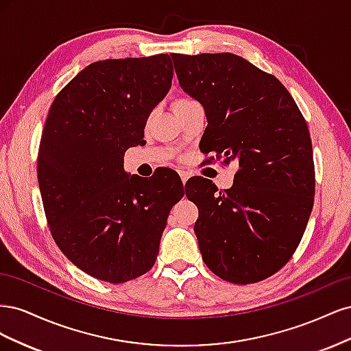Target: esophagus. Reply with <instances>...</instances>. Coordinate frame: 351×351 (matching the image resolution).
I'll return each mask as SVG.
<instances>
[{"label":"esophagus","mask_w":351,"mask_h":351,"mask_svg":"<svg viewBox=\"0 0 351 351\" xmlns=\"http://www.w3.org/2000/svg\"><path fill=\"white\" fill-rule=\"evenodd\" d=\"M178 174H180V177H182V182H183V184L186 186L187 180H189V173H186V171H178Z\"/></svg>","instance_id":"obj_1"}]
</instances>
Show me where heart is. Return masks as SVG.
<instances>
[{
    "mask_svg": "<svg viewBox=\"0 0 351 351\" xmlns=\"http://www.w3.org/2000/svg\"><path fill=\"white\" fill-rule=\"evenodd\" d=\"M193 104H196V101L192 99V98H189V97H177V98L173 99L171 107H173V111L177 112L180 110H184V108L190 107V105H193Z\"/></svg>",
    "mask_w": 351,
    "mask_h": 351,
    "instance_id": "heart-1",
    "label": "heart"
}]
</instances>
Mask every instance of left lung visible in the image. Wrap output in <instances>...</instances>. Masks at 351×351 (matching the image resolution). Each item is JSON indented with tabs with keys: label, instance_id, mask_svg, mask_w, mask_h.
Masks as SVG:
<instances>
[{
	"label": "left lung",
	"instance_id": "8db88e82",
	"mask_svg": "<svg viewBox=\"0 0 351 351\" xmlns=\"http://www.w3.org/2000/svg\"><path fill=\"white\" fill-rule=\"evenodd\" d=\"M171 58L180 86L205 108L200 151L226 165L239 164L230 189L218 192L202 177L189 184L197 190L193 204L201 196L195 232L202 259L232 284L267 280L291 259L313 208L307 123L284 84L243 57Z\"/></svg>",
	"mask_w": 351,
	"mask_h": 351
}]
</instances>
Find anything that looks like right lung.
Returning <instances> with one entry per match:
<instances>
[{"mask_svg":"<svg viewBox=\"0 0 351 351\" xmlns=\"http://www.w3.org/2000/svg\"><path fill=\"white\" fill-rule=\"evenodd\" d=\"M173 73L168 54L92 62L49 108L38 151L42 204L60 250L93 278L121 284L149 271L169 210L184 195L169 168L155 180L123 168Z\"/></svg>","mask_w":351,"mask_h":351,"instance_id":"1","label":"right lung"}]
</instances>
